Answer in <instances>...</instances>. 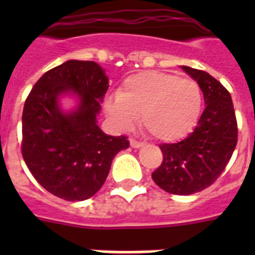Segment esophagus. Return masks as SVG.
<instances>
[{
  "instance_id": "esophagus-1",
  "label": "esophagus",
  "mask_w": 255,
  "mask_h": 255,
  "mask_svg": "<svg viewBox=\"0 0 255 255\" xmlns=\"http://www.w3.org/2000/svg\"><path fill=\"white\" fill-rule=\"evenodd\" d=\"M130 145H131L132 148H140V147H143L144 143L143 141H139V140H136V139L131 138L130 139Z\"/></svg>"
}]
</instances>
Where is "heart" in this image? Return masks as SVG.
<instances>
[{
    "label": "heart",
    "mask_w": 255,
    "mask_h": 255,
    "mask_svg": "<svg viewBox=\"0 0 255 255\" xmlns=\"http://www.w3.org/2000/svg\"><path fill=\"white\" fill-rule=\"evenodd\" d=\"M106 112L120 129H129L140 117L153 138L176 141L197 125L202 92L195 80L161 71H144L125 79L117 96L107 98Z\"/></svg>",
    "instance_id": "b5f03b06"
}]
</instances>
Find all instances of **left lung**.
Here are the masks:
<instances>
[{
    "mask_svg": "<svg viewBox=\"0 0 255 255\" xmlns=\"http://www.w3.org/2000/svg\"><path fill=\"white\" fill-rule=\"evenodd\" d=\"M182 69L199 84L206 108L184 140L159 145L163 161L152 179L170 194L189 195L211 186L225 170L238 143V123L231 96L217 79L203 70Z\"/></svg>",
    "mask_w": 255,
    "mask_h": 255,
    "instance_id": "left-lung-1",
    "label": "left lung"
}]
</instances>
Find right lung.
I'll use <instances>...</instances> for the list:
<instances>
[{
	"instance_id": "obj_1",
	"label": "right lung",
	"mask_w": 255,
	"mask_h": 255,
	"mask_svg": "<svg viewBox=\"0 0 255 255\" xmlns=\"http://www.w3.org/2000/svg\"><path fill=\"white\" fill-rule=\"evenodd\" d=\"M108 87L97 62L70 60L48 70L26 98L22 158L40 185L61 199L93 197L105 184L115 155L129 148L125 135L111 136L97 125ZM65 93L79 98L78 108L69 114L58 105Z\"/></svg>"
}]
</instances>
